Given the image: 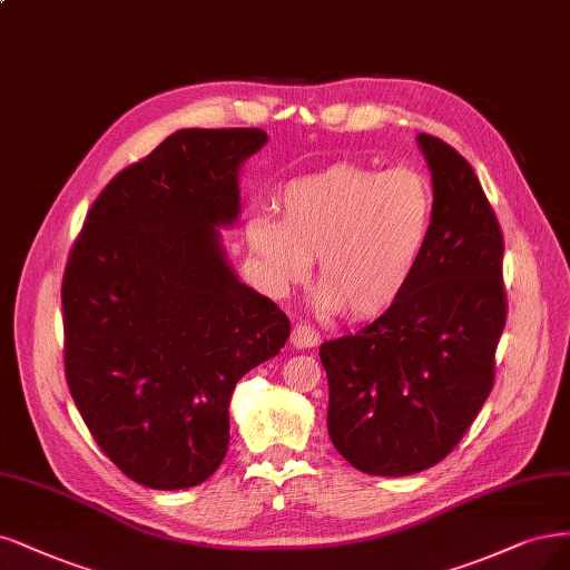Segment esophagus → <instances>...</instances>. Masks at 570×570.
Wrapping results in <instances>:
<instances>
[{"instance_id":"34e87169","label":"esophagus","mask_w":570,"mask_h":570,"mask_svg":"<svg viewBox=\"0 0 570 570\" xmlns=\"http://www.w3.org/2000/svg\"><path fill=\"white\" fill-rule=\"evenodd\" d=\"M289 342H292V346H294V348H313V346H318L321 335H318V332L313 330L311 325L299 323V325H294V327H292Z\"/></svg>"}]
</instances>
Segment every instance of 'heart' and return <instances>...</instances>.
I'll return each mask as SVG.
<instances>
[{
	"mask_svg": "<svg viewBox=\"0 0 570 570\" xmlns=\"http://www.w3.org/2000/svg\"><path fill=\"white\" fill-rule=\"evenodd\" d=\"M281 212L283 222L257 217L247 226L268 285L285 297L308 283L311 259H318L323 308L358 323L380 318L415 278L436 195L415 167L335 163L287 184Z\"/></svg>",
	"mask_w": 570,
	"mask_h": 570,
	"instance_id": "b5f03b06",
	"label": "heart"
}]
</instances>
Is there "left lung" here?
Instances as JSON below:
<instances>
[{
	"instance_id": "8db88e82",
	"label": "left lung",
	"mask_w": 570,
	"mask_h": 570,
	"mask_svg": "<svg viewBox=\"0 0 570 570\" xmlns=\"http://www.w3.org/2000/svg\"><path fill=\"white\" fill-rule=\"evenodd\" d=\"M417 144L436 212L415 278L377 321L321 346L330 439L372 476L417 474L460 443L493 389L507 321L504 240L472 165L436 136Z\"/></svg>"
}]
</instances>
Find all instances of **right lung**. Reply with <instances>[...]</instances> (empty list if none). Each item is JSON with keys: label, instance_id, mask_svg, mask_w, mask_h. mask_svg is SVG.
<instances>
[{"label": "right lung", "instance_id": "1", "mask_svg": "<svg viewBox=\"0 0 570 570\" xmlns=\"http://www.w3.org/2000/svg\"><path fill=\"white\" fill-rule=\"evenodd\" d=\"M262 129H179L101 190L70 249L66 380L98 448L131 481L181 490L228 450L235 384L289 337L285 313L226 262L240 165Z\"/></svg>", "mask_w": 570, "mask_h": 570}]
</instances>
